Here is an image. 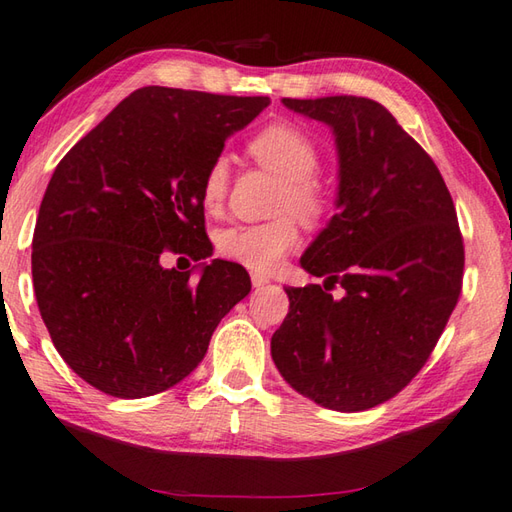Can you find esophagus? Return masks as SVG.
I'll return each mask as SVG.
<instances>
[{"label":"esophagus","mask_w":512,"mask_h":512,"mask_svg":"<svg viewBox=\"0 0 512 512\" xmlns=\"http://www.w3.org/2000/svg\"><path fill=\"white\" fill-rule=\"evenodd\" d=\"M252 285H254L256 289H263L265 285H269V278L263 276V274H252Z\"/></svg>","instance_id":"34e87169"}]
</instances>
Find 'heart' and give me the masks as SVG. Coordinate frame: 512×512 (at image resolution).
Here are the masks:
<instances>
[{"instance_id":"1","label":"heart","mask_w":512,"mask_h":512,"mask_svg":"<svg viewBox=\"0 0 512 512\" xmlns=\"http://www.w3.org/2000/svg\"><path fill=\"white\" fill-rule=\"evenodd\" d=\"M249 152L267 170L283 179L276 198V212H294L302 223L314 225L327 212V196L314 181L320 168L316 143L296 125L274 123L258 132L249 143ZM229 185V163L216 156L201 183V203L207 212L223 205ZM218 252L254 271H271L300 243V227L291 214L269 223L232 225L218 234Z\"/></svg>"}]
</instances>
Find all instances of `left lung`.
<instances>
[{"label":"left lung","mask_w":512,"mask_h":512,"mask_svg":"<svg viewBox=\"0 0 512 512\" xmlns=\"http://www.w3.org/2000/svg\"><path fill=\"white\" fill-rule=\"evenodd\" d=\"M329 125L336 210L302 254L322 285L287 287L271 358L291 389L353 413L391 400L429 360L462 291L464 245L433 159L393 114L364 97L283 99ZM338 284L343 296L328 289Z\"/></svg>","instance_id":"1"}]
</instances>
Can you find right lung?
I'll use <instances>...</instances> for the list:
<instances>
[{"mask_svg":"<svg viewBox=\"0 0 512 512\" xmlns=\"http://www.w3.org/2000/svg\"><path fill=\"white\" fill-rule=\"evenodd\" d=\"M267 106L148 86L59 161L35 225V296L59 356L95 389L134 400L179 384L249 294L238 263L214 258L192 283L161 254L207 258L203 176Z\"/></svg>","mask_w":512,"mask_h":512,"instance_id":"add662e5","label":"right lung"}]
</instances>
